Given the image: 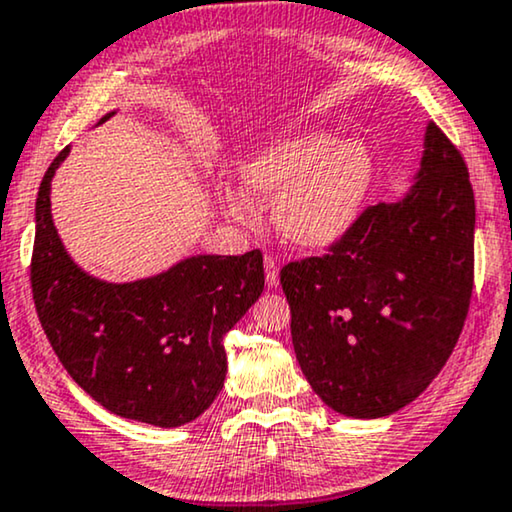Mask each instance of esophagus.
<instances>
[{
  "mask_svg": "<svg viewBox=\"0 0 512 512\" xmlns=\"http://www.w3.org/2000/svg\"><path fill=\"white\" fill-rule=\"evenodd\" d=\"M265 282H268V287H277L280 284V263H277L275 256H265Z\"/></svg>",
  "mask_w": 512,
  "mask_h": 512,
  "instance_id": "esophagus-1",
  "label": "esophagus"
}]
</instances>
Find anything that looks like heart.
I'll use <instances>...</instances> for the list:
<instances>
[{
    "mask_svg": "<svg viewBox=\"0 0 512 512\" xmlns=\"http://www.w3.org/2000/svg\"><path fill=\"white\" fill-rule=\"evenodd\" d=\"M240 174L244 188L218 185L235 221L254 223V199H272V223L284 240L301 249H329L360 221L376 181V159L360 138L336 141L327 131H303L265 145Z\"/></svg>",
    "mask_w": 512,
    "mask_h": 512,
    "instance_id": "1",
    "label": "heart"
}]
</instances>
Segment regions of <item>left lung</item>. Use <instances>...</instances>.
Returning a JSON list of instances; mask_svg holds the SVG:
<instances>
[{
	"mask_svg": "<svg viewBox=\"0 0 512 512\" xmlns=\"http://www.w3.org/2000/svg\"><path fill=\"white\" fill-rule=\"evenodd\" d=\"M473 242L466 162L428 122L409 190L364 211L329 256L282 268L296 360L327 407L381 418L430 386L466 322Z\"/></svg>",
	"mask_w": 512,
	"mask_h": 512,
	"instance_id": "obj_1",
	"label": "left lung"
}]
</instances>
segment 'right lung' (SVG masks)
I'll return each mask as SVG.
<instances>
[{
	"instance_id": "obj_1",
	"label": "right lung",
	"mask_w": 512,
	"mask_h": 512,
	"mask_svg": "<svg viewBox=\"0 0 512 512\" xmlns=\"http://www.w3.org/2000/svg\"><path fill=\"white\" fill-rule=\"evenodd\" d=\"M68 155L70 145L39 185L30 268L53 353L112 414L157 428L195 421L228 374L223 336L263 294L261 251L195 254L143 280H98L72 261L53 225L51 181Z\"/></svg>"
}]
</instances>
